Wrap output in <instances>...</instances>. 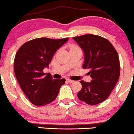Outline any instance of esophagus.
Here are the masks:
<instances>
[{
	"label": "esophagus",
	"mask_w": 134,
	"mask_h": 134,
	"mask_svg": "<svg viewBox=\"0 0 134 134\" xmlns=\"http://www.w3.org/2000/svg\"><path fill=\"white\" fill-rule=\"evenodd\" d=\"M67 81L68 82H70V83H73V82H74V80H71V79H67Z\"/></svg>",
	"instance_id": "esophagus-1"
}]
</instances>
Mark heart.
Segmentation results:
<instances>
[{
    "instance_id": "1",
    "label": "heart",
    "mask_w": 134,
    "mask_h": 134,
    "mask_svg": "<svg viewBox=\"0 0 134 134\" xmlns=\"http://www.w3.org/2000/svg\"><path fill=\"white\" fill-rule=\"evenodd\" d=\"M73 47H75V46H72V47H71V48H73Z\"/></svg>"
}]
</instances>
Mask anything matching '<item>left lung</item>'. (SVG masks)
Wrapping results in <instances>:
<instances>
[{
	"label": "left lung",
	"instance_id": "1",
	"mask_svg": "<svg viewBox=\"0 0 134 134\" xmlns=\"http://www.w3.org/2000/svg\"><path fill=\"white\" fill-rule=\"evenodd\" d=\"M84 54L82 68L89 69L92 78L91 82L80 80L82 90L77 93L79 100L93 105L106 100L118 80L120 64L118 54L107 39L94 35L85 34L73 37Z\"/></svg>",
	"mask_w": 134,
	"mask_h": 134
}]
</instances>
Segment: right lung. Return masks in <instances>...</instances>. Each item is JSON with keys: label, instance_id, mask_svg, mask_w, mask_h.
<instances>
[{"label": "right lung", "instance_id": "1", "mask_svg": "<svg viewBox=\"0 0 134 134\" xmlns=\"http://www.w3.org/2000/svg\"><path fill=\"white\" fill-rule=\"evenodd\" d=\"M68 38H36L23 44L16 54L14 71L24 94L35 105L41 107L55 100L66 80L54 79L43 73L57 49Z\"/></svg>", "mask_w": 134, "mask_h": 134}]
</instances>
